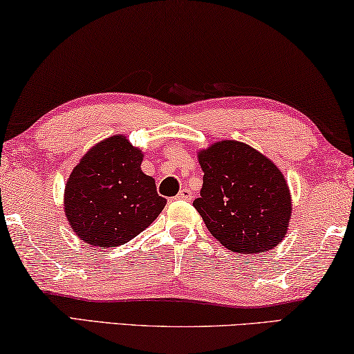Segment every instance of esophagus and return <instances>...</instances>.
Wrapping results in <instances>:
<instances>
[{
  "instance_id": "1",
  "label": "esophagus",
  "mask_w": 354,
  "mask_h": 354,
  "mask_svg": "<svg viewBox=\"0 0 354 354\" xmlns=\"http://www.w3.org/2000/svg\"><path fill=\"white\" fill-rule=\"evenodd\" d=\"M176 198L178 200H191L192 194H191V191H189V189H181L179 194L176 195Z\"/></svg>"
}]
</instances>
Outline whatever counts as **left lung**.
<instances>
[{"mask_svg":"<svg viewBox=\"0 0 354 354\" xmlns=\"http://www.w3.org/2000/svg\"><path fill=\"white\" fill-rule=\"evenodd\" d=\"M203 170L194 200L211 235L241 254L281 243L291 219V194L279 168L240 141L224 140L198 152Z\"/></svg>","mask_w":354,"mask_h":354,"instance_id":"1","label":"left lung"}]
</instances>
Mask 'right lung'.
<instances>
[{
	"label": "right lung",
	"instance_id": "1",
	"mask_svg": "<svg viewBox=\"0 0 354 354\" xmlns=\"http://www.w3.org/2000/svg\"><path fill=\"white\" fill-rule=\"evenodd\" d=\"M143 152L122 135L95 145L68 178L65 214L79 239L106 250L143 232L167 203L141 171Z\"/></svg>",
	"mask_w": 354,
	"mask_h": 354
}]
</instances>
